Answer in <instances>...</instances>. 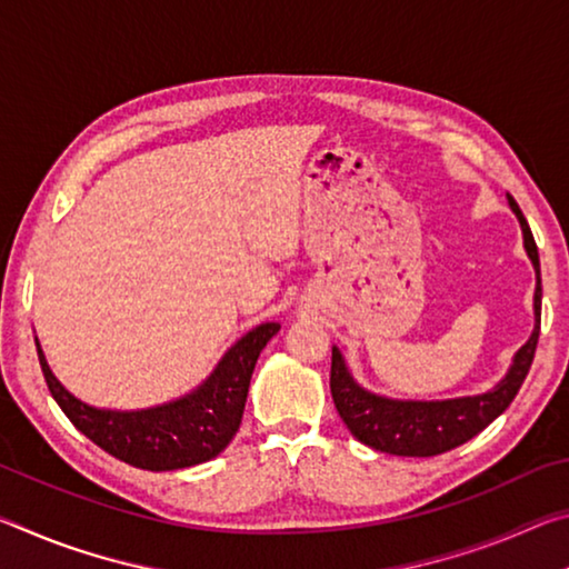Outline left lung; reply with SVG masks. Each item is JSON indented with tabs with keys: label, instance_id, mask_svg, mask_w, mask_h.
I'll list each match as a JSON object with an SVG mask.
<instances>
[{
	"label": "left lung",
	"instance_id": "left-lung-1",
	"mask_svg": "<svg viewBox=\"0 0 569 569\" xmlns=\"http://www.w3.org/2000/svg\"><path fill=\"white\" fill-rule=\"evenodd\" d=\"M509 208L519 220L525 238V250L529 261L535 266L537 286H535V329L527 343L515 353L505 379L485 393L457 399H389L381 393L363 389L351 377L349 366L343 361V353L331 351V397L336 411L349 427L351 435L361 445L387 451L397 457H437L445 451L465 445L471 437H477L481 429H487L499 413H502L519 387L527 379L529 366L535 359L537 339H539V311H542V278H539V256L537 246L529 230L522 210L515 203L512 196H507Z\"/></svg>",
	"mask_w": 569,
	"mask_h": 569
}]
</instances>
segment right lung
<instances>
[{"label": "right lung", "instance_id": "add662e5", "mask_svg": "<svg viewBox=\"0 0 569 569\" xmlns=\"http://www.w3.org/2000/svg\"><path fill=\"white\" fill-rule=\"evenodd\" d=\"M281 323H261L230 346L210 377L180 399L148 409H100L67 391L44 359L42 373L54 401L84 437L114 459L148 471H176L203 465L223 451L243 419L246 397L256 361Z\"/></svg>", "mask_w": 569, "mask_h": 569}]
</instances>
